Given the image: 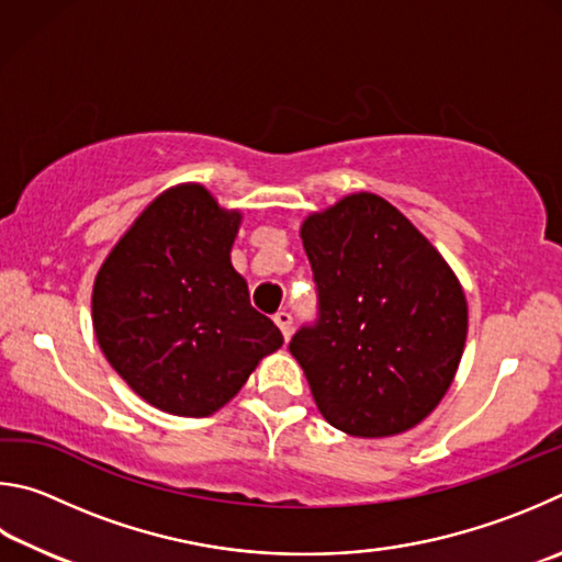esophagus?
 Instances as JSON below:
<instances>
[{
    "label": "esophagus",
    "instance_id": "esophagus-1",
    "mask_svg": "<svg viewBox=\"0 0 562 562\" xmlns=\"http://www.w3.org/2000/svg\"><path fill=\"white\" fill-rule=\"evenodd\" d=\"M273 321H276V326H279L281 328V333H283V338H291V330H293V316H291V313L289 311H279V313H276V316H273Z\"/></svg>",
    "mask_w": 562,
    "mask_h": 562
}]
</instances>
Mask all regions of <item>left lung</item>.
Instances as JSON below:
<instances>
[{
  "instance_id": "obj_1",
  "label": "left lung",
  "mask_w": 562,
  "mask_h": 562,
  "mask_svg": "<svg viewBox=\"0 0 562 562\" xmlns=\"http://www.w3.org/2000/svg\"><path fill=\"white\" fill-rule=\"evenodd\" d=\"M321 321L291 356L328 425L395 437L431 415L454 382L469 306L445 256L397 206L346 194L301 224Z\"/></svg>"
}]
</instances>
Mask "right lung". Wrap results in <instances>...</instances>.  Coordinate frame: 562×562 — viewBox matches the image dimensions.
Here are the masks:
<instances>
[{"label": "right lung", "mask_w": 562, "mask_h": 562, "mask_svg": "<svg viewBox=\"0 0 562 562\" xmlns=\"http://www.w3.org/2000/svg\"><path fill=\"white\" fill-rule=\"evenodd\" d=\"M241 212L204 184H175L105 256L91 316L105 360L147 405L210 417L283 346L232 266Z\"/></svg>", "instance_id": "obj_1"}]
</instances>
